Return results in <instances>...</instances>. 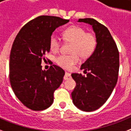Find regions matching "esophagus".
<instances>
[{
  "mask_svg": "<svg viewBox=\"0 0 131 131\" xmlns=\"http://www.w3.org/2000/svg\"><path fill=\"white\" fill-rule=\"evenodd\" d=\"M71 78V74H70L69 73H67V72H66L65 74H64V80H70Z\"/></svg>",
  "mask_w": 131,
  "mask_h": 131,
  "instance_id": "1",
  "label": "esophagus"
}]
</instances>
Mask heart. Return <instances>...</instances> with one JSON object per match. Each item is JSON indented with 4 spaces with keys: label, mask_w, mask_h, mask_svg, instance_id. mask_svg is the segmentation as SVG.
<instances>
[{
    "label": "heart",
    "mask_w": 131,
    "mask_h": 131,
    "mask_svg": "<svg viewBox=\"0 0 131 131\" xmlns=\"http://www.w3.org/2000/svg\"><path fill=\"white\" fill-rule=\"evenodd\" d=\"M64 40L71 43V55H60L56 58L57 64L65 68L71 69L80 61V56L86 58L93 53L96 46V38L94 34L86 32L84 28L79 26H72L62 32ZM60 40L57 36L52 35L49 40V46L52 51L59 50Z\"/></svg>",
    "instance_id": "1"
}]
</instances>
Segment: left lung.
I'll return each mask as SVG.
<instances>
[{"label": "left lung", "mask_w": 131, "mask_h": 131, "mask_svg": "<svg viewBox=\"0 0 131 131\" xmlns=\"http://www.w3.org/2000/svg\"><path fill=\"white\" fill-rule=\"evenodd\" d=\"M92 26L96 38L93 53L81 66L88 73H72L76 86L72 92L73 103L82 111L92 112L101 107L111 95L118 81L119 52L107 28L92 18L79 19Z\"/></svg>", "instance_id": "left-lung-1"}]
</instances>
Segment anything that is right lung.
Instances as JSON below:
<instances>
[{"instance_id": "add662e5", "label": "right lung", "mask_w": 131, "mask_h": 131, "mask_svg": "<svg viewBox=\"0 0 131 131\" xmlns=\"http://www.w3.org/2000/svg\"><path fill=\"white\" fill-rule=\"evenodd\" d=\"M56 16L41 15L21 28L11 47L9 80L17 98L34 111L51 105L53 92L62 82L64 71L53 64L42 69L43 56L50 50L49 40L56 28L69 22Z\"/></svg>"}]
</instances>
